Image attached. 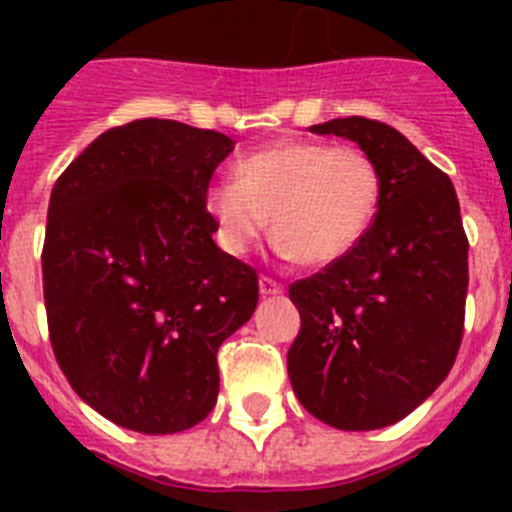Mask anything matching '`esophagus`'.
<instances>
[{
  "instance_id": "obj_1",
  "label": "esophagus",
  "mask_w": 512,
  "mask_h": 512,
  "mask_svg": "<svg viewBox=\"0 0 512 512\" xmlns=\"http://www.w3.org/2000/svg\"><path fill=\"white\" fill-rule=\"evenodd\" d=\"M259 289L264 297H274V295H282L284 292V284L277 282V279L271 277H261L259 279Z\"/></svg>"
}]
</instances>
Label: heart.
<instances>
[{"instance_id":"b5f03b06","label":"heart","mask_w":512,"mask_h":512,"mask_svg":"<svg viewBox=\"0 0 512 512\" xmlns=\"http://www.w3.org/2000/svg\"><path fill=\"white\" fill-rule=\"evenodd\" d=\"M382 197L374 158L356 146L277 140L235 164V182H215L205 207L220 246L243 256L264 233L284 259L328 266L354 251L372 228Z\"/></svg>"}]
</instances>
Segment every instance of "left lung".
<instances>
[{
  "label": "left lung",
  "mask_w": 512,
  "mask_h": 512,
  "mask_svg": "<svg viewBox=\"0 0 512 512\" xmlns=\"http://www.w3.org/2000/svg\"><path fill=\"white\" fill-rule=\"evenodd\" d=\"M310 133L359 143L382 174V197L354 251L289 287L302 318L289 382L323 423L374 431L413 413L451 372L469 241L451 179L395 128L338 117Z\"/></svg>",
  "instance_id": "obj_1"
}]
</instances>
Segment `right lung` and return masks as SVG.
Here are the masks:
<instances>
[{
	"label": "right lung",
	"instance_id": "right-lung-1",
	"mask_svg": "<svg viewBox=\"0 0 512 512\" xmlns=\"http://www.w3.org/2000/svg\"><path fill=\"white\" fill-rule=\"evenodd\" d=\"M228 135L133 120L58 176L43 243L48 336L81 400L164 436L215 408L217 348L259 302L256 269L220 251L205 194Z\"/></svg>",
	"mask_w": 512,
	"mask_h": 512
}]
</instances>
